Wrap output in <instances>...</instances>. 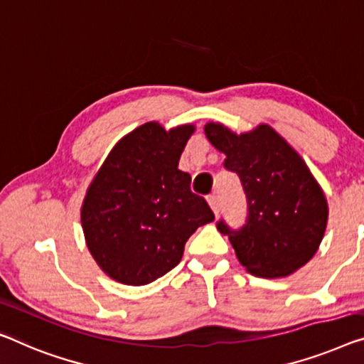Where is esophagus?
Returning <instances> with one entry per match:
<instances>
[{"mask_svg":"<svg viewBox=\"0 0 364 364\" xmlns=\"http://www.w3.org/2000/svg\"><path fill=\"white\" fill-rule=\"evenodd\" d=\"M208 203L210 205V209L214 210L215 215L220 213L222 204H220V199H219V196H217V194H210V196H208Z\"/></svg>","mask_w":364,"mask_h":364,"instance_id":"obj_1","label":"esophagus"}]
</instances>
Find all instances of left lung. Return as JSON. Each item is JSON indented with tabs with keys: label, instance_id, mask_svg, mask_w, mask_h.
Listing matches in <instances>:
<instances>
[{
	"label": "left lung",
	"instance_id": "8db88e82",
	"mask_svg": "<svg viewBox=\"0 0 364 364\" xmlns=\"http://www.w3.org/2000/svg\"><path fill=\"white\" fill-rule=\"evenodd\" d=\"M205 135L225 154L224 168L240 178L247 196V220L229 235L247 271L259 278H281L304 267L321 245L327 227V199L307 165L269 126L237 135L220 124H208Z\"/></svg>",
	"mask_w": 364,
	"mask_h": 364
}]
</instances>
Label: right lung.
<instances>
[{"label": "right lung", "mask_w": 364, "mask_h": 364, "mask_svg": "<svg viewBox=\"0 0 364 364\" xmlns=\"http://www.w3.org/2000/svg\"><path fill=\"white\" fill-rule=\"evenodd\" d=\"M193 132L144 124L117 142L88 188L81 208L86 245L119 283L142 286L166 274L198 227L214 220L205 199L191 191V176L178 170Z\"/></svg>", "instance_id": "1"}]
</instances>
